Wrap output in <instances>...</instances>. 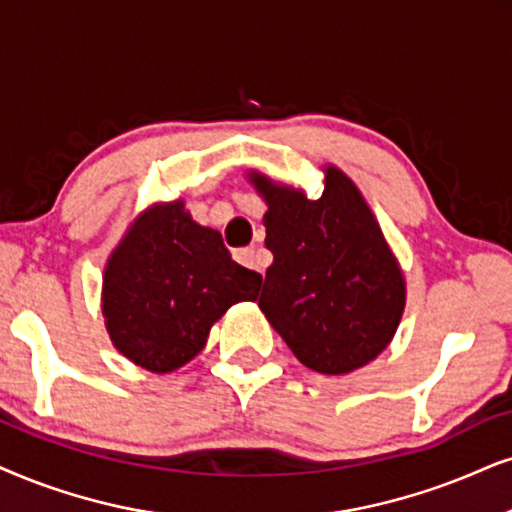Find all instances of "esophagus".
Returning a JSON list of instances; mask_svg holds the SVG:
<instances>
[{
  "mask_svg": "<svg viewBox=\"0 0 512 512\" xmlns=\"http://www.w3.org/2000/svg\"><path fill=\"white\" fill-rule=\"evenodd\" d=\"M234 260L238 264H243V267L248 269H255V271H262L264 274V264H262V257H260V250L252 245V248H241L234 252Z\"/></svg>",
  "mask_w": 512,
  "mask_h": 512,
  "instance_id": "obj_1",
  "label": "esophagus"
}]
</instances>
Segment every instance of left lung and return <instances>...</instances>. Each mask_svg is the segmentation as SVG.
Returning a JSON list of instances; mask_svg holds the SVG:
<instances>
[{
    "instance_id": "8db88e82",
    "label": "left lung",
    "mask_w": 512,
    "mask_h": 512,
    "mask_svg": "<svg viewBox=\"0 0 512 512\" xmlns=\"http://www.w3.org/2000/svg\"><path fill=\"white\" fill-rule=\"evenodd\" d=\"M267 200V269L260 309L316 373L342 375L373 361L404 312V276L352 179L328 167L321 198L255 174Z\"/></svg>"
}]
</instances>
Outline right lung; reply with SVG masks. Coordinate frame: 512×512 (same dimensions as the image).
Instances as JSON below:
<instances>
[{
  "instance_id": "1",
  "label": "right lung",
  "mask_w": 512,
  "mask_h": 512,
  "mask_svg": "<svg viewBox=\"0 0 512 512\" xmlns=\"http://www.w3.org/2000/svg\"><path fill=\"white\" fill-rule=\"evenodd\" d=\"M262 276L231 260L219 231L184 203H165L134 222L103 274V316L113 345L134 364L170 373L208 342L231 304L257 300Z\"/></svg>"
}]
</instances>
